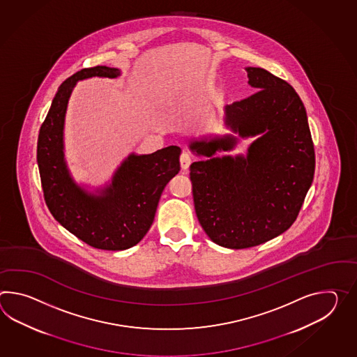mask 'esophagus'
I'll return each mask as SVG.
<instances>
[{
	"instance_id": "34e87169",
	"label": "esophagus",
	"mask_w": 357,
	"mask_h": 357,
	"mask_svg": "<svg viewBox=\"0 0 357 357\" xmlns=\"http://www.w3.org/2000/svg\"><path fill=\"white\" fill-rule=\"evenodd\" d=\"M190 162H192V158H190V153L184 151L181 155V167H182L183 170H187L190 167Z\"/></svg>"
}]
</instances>
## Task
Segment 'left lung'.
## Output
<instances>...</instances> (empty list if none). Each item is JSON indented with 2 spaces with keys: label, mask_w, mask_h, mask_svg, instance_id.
Returning a JSON list of instances; mask_svg holds the SVG:
<instances>
[{
  "label": "left lung",
  "mask_w": 357,
  "mask_h": 357,
  "mask_svg": "<svg viewBox=\"0 0 357 357\" xmlns=\"http://www.w3.org/2000/svg\"><path fill=\"white\" fill-rule=\"evenodd\" d=\"M254 95L227 105V126L241 137L262 135L246 158L224 156L190 167L198 222L219 246L241 250L278 237L297 219L315 173L306 109L291 84L262 68H246ZM237 138L190 143L211 158Z\"/></svg>",
  "instance_id": "left-lung-1"
}]
</instances>
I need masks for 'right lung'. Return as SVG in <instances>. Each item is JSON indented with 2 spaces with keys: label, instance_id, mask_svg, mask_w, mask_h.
Masks as SVG:
<instances>
[{
  "label": "right lung",
  "instance_id": "add662e5",
  "mask_svg": "<svg viewBox=\"0 0 357 357\" xmlns=\"http://www.w3.org/2000/svg\"><path fill=\"white\" fill-rule=\"evenodd\" d=\"M119 74L116 68L98 65L65 80L40 126L37 143L40 183L50 213L84 243L107 251L127 250L146 236L162 190L181 170V149L169 146L151 155L132 153L100 196L73 182L63 152V118L73 87L80 79L116 78Z\"/></svg>",
  "mask_w": 357,
  "mask_h": 357
}]
</instances>
